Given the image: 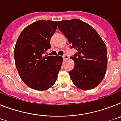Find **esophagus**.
I'll list each match as a JSON object with an SVG mask.
<instances>
[{
  "label": "esophagus",
  "instance_id": "esophagus-1",
  "mask_svg": "<svg viewBox=\"0 0 121 121\" xmlns=\"http://www.w3.org/2000/svg\"><path fill=\"white\" fill-rule=\"evenodd\" d=\"M62 57L63 58V59H65V60H67V59L69 58V56L67 55H63L62 56Z\"/></svg>",
  "mask_w": 121,
  "mask_h": 121
}]
</instances>
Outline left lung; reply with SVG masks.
<instances>
[{"instance_id":"1","label":"left lung","mask_w":121,"mask_h":121,"mask_svg":"<svg viewBox=\"0 0 121 121\" xmlns=\"http://www.w3.org/2000/svg\"><path fill=\"white\" fill-rule=\"evenodd\" d=\"M58 28L78 52L70 57L74 68L69 72L74 86L90 90L100 84L106 74L107 49L98 32L78 19L58 21Z\"/></svg>"}]
</instances>
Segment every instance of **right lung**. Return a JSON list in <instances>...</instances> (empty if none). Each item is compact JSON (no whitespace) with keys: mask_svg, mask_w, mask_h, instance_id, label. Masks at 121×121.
Returning <instances> with one entry per match:
<instances>
[{"mask_svg":"<svg viewBox=\"0 0 121 121\" xmlns=\"http://www.w3.org/2000/svg\"><path fill=\"white\" fill-rule=\"evenodd\" d=\"M57 21L41 20L24 28L14 50L15 65L20 78L31 89L45 90L57 79L63 63L60 56L44 55L50 48V39Z\"/></svg>","mask_w":121,"mask_h":121,"instance_id":"right-lung-1","label":"right lung"}]
</instances>
